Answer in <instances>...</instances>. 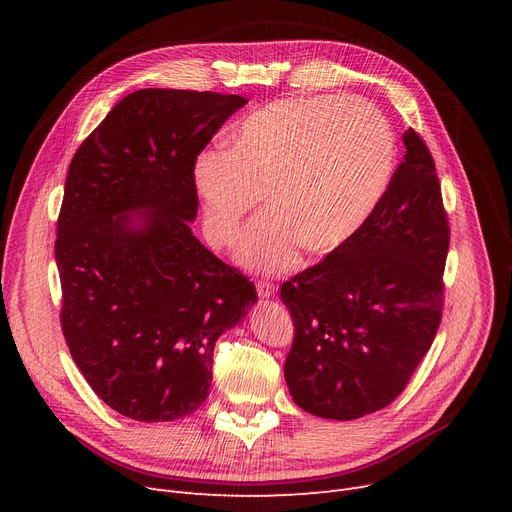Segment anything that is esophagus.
<instances>
[{
    "instance_id": "obj_1",
    "label": "esophagus",
    "mask_w": 512,
    "mask_h": 512,
    "mask_svg": "<svg viewBox=\"0 0 512 512\" xmlns=\"http://www.w3.org/2000/svg\"><path fill=\"white\" fill-rule=\"evenodd\" d=\"M255 286H257V294L261 299H270L276 290V286L270 280H257Z\"/></svg>"
}]
</instances>
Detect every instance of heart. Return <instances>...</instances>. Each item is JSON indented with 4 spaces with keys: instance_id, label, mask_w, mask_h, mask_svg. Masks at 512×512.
<instances>
[{
    "instance_id": "heart-1",
    "label": "heart",
    "mask_w": 512,
    "mask_h": 512,
    "mask_svg": "<svg viewBox=\"0 0 512 512\" xmlns=\"http://www.w3.org/2000/svg\"><path fill=\"white\" fill-rule=\"evenodd\" d=\"M396 139L388 118L359 97L280 99L232 132L230 147L195 161V186L213 245L232 247L265 191L274 205L251 226L240 259L257 270L292 267L299 251H332L382 199Z\"/></svg>"
}]
</instances>
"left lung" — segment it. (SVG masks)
Returning a JSON list of instances; mask_svg holds the SVG:
<instances>
[{
	"label": "left lung",
	"instance_id": "1",
	"mask_svg": "<svg viewBox=\"0 0 512 512\" xmlns=\"http://www.w3.org/2000/svg\"><path fill=\"white\" fill-rule=\"evenodd\" d=\"M361 228L286 280L294 338L284 363L292 400L351 421L388 407L432 346L444 309L448 213L419 132Z\"/></svg>",
	"mask_w": 512,
	"mask_h": 512
}]
</instances>
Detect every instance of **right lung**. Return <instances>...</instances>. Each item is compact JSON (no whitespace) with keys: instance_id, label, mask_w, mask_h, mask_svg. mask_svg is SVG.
<instances>
[{"instance_id":"add662e5","label":"right lung","mask_w":512,"mask_h":512,"mask_svg":"<svg viewBox=\"0 0 512 512\" xmlns=\"http://www.w3.org/2000/svg\"><path fill=\"white\" fill-rule=\"evenodd\" d=\"M245 103L211 91H134L70 161L56 238L60 324L93 392L128 419L197 411L215 340L257 301L253 282L188 226L199 207L195 161ZM134 208L146 209L139 229L125 213Z\"/></svg>"}]
</instances>
